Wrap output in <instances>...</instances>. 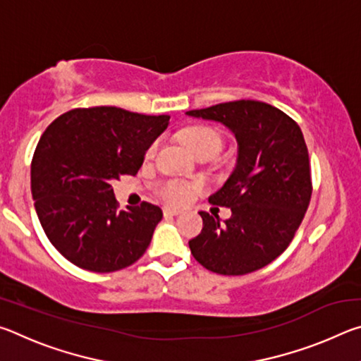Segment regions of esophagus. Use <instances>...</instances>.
I'll return each mask as SVG.
<instances>
[{"instance_id": "esophagus-1", "label": "esophagus", "mask_w": 361, "mask_h": 361, "mask_svg": "<svg viewBox=\"0 0 361 361\" xmlns=\"http://www.w3.org/2000/svg\"><path fill=\"white\" fill-rule=\"evenodd\" d=\"M181 213V210H178V209H172V207H166V209H164V216H176V215H180Z\"/></svg>"}]
</instances>
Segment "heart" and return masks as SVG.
Returning a JSON list of instances; mask_svg holds the SVG:
<instances>
[{
	"label": "heart",
	"mask_w": 361,
	"mask_h": 361,
	"mask_svg": "<svg viewBox=\"0 0 361 361\" xmlns=\"http://www.w3.org/2000/svg\"><path fill=\"white\" fill-rule=\"evenodd\" d=\"M181 137L183 142L186 143L188 148L191 149L195 156H199L200 152L205 151H212L216 154L219 148H221V138H219L215 130L209 129V127H189V129L183 132ZM156 148L157 143H152L149 146V149L146 151V157L151 159L154 156ZM157 192L164 200H167L170 204H185L191 199L194 186L188 185L185 181L170 180L162 183V185L157 188Z\"/></svg>",
	"instance_id": "1"
}]
</instances>
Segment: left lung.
<instances>
[{
  "label": "left lung",
  "mask_w": 361,
  "mask_h": 361,
  "mask_svg": "<svg viewBox=\"0 0 361 361\" xmlns=\"http://www.w3.org/2000/svg\"><path fill=\"white\" fill-rule=\"evenodd\" d=\"M192 118L223 124L237 142L235 167L209 197L229 207L231 218L199 212L204 228L189 240L195 259L221 276H243L282 255L307 210L309 152L302 132L279 108L237 100L186 111Z\"/></svg>",
  "instance_id": "obj_1"
}]
</instances>
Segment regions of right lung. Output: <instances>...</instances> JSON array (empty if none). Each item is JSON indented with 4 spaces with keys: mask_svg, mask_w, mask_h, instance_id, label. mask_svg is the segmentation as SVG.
Returning <instances> with one entry per match:
<instances>
[{
    "mask_svg": "<svg viewBox=\"0 0 361 361\" xmlns=\"http://www.w3.org/2000/svg\"><path fill=\"white\" fill-rule=\"evenodd\" d=\"M170 116L116 106L78 108L42 133L32 161V195L47 239L73 264L114 272L142 258L162 210H118L111 183L137 175Z\"/></svg>",
    "mask_w": 361,
    "mask_h": 361,
    "instance_id": "obj_1",
    "label": "right lung"
}]
</instances>
